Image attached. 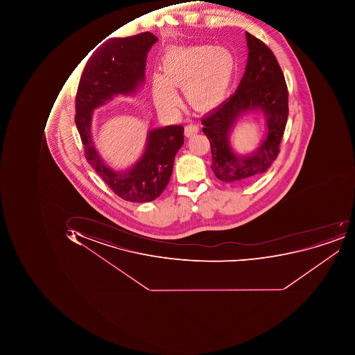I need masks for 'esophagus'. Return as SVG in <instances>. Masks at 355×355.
<instances>
[{"label": "esophagus", "instance_id": "1", "mask_svg": "<svg viewBox=\"0 0 355 355\" xmlns=\"http://www.w3.org/2000/svg\"><path fill=\"white\" fill-rule=\"evenodd\" d=\"M198 131H200V129L194 123H190V125H186V128H184V135L188 137H193V135L198 133Z\"/></svg>", "mask_w": 355, "mask_h": 355}]
</instances>
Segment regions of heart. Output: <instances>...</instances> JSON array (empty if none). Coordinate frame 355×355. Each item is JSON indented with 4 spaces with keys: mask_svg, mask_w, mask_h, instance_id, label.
Segmentation results:
<instances>
[{
    "mask_svg": "<svg viewBox=\"0 0 355 355\" xmlns=\"http://www.w3.org/2000/svg\"><path fill=\"white\" fill-rule=\"evenodd\" d=\"M160 76L153 79L157 107L173 109L179 98L175 87L195 107H214L227 93L234 70V55L224 48L195 46L169 50L161 58Z\"/></svg>",
    "mask_w": 355,
    "mask_h": 355,
    "instance_id": "obj_1",
    "label": "heart"
}]
</instances>
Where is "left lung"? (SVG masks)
Masks as SVG:
<instances>
[{"instance_id": "1", "label": "left lung", "mask_w": 355, "mask_h": 355, "mask_svg": "<svg viewBox=\"0 0 355 355\" xmlns=\"http://www.w3.org/2000/svg\"><path fill=\"white\" fill-rule=\"evenodd\" d=\"M248 58L236 93L202 119V132L210 141L211 168L216 178L234 186L256 180L277 158L288 114V87L283 70L267 44L246 32ZM260 108L268 121V135L260 148L250 156L232 153L229 132L244 111Z\"/></svg>"}]
</instances>
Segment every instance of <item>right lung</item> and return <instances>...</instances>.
Wrapping results in <instances>:
<instances>
[{"instance_id":"add662e5","label":"right lung","mask_w":355,"mask_h":355,"mask_svg":"<svg viewBox=\"0 0 355 355\" xmlns=\"http://www.w3.org/2000/svg\"><path fill=\"white\" fill-rule=\"evenodd\" d=\"M158 40L150 32L125 38H111L94 52L82 72L76 95V125L87 162L117 196L127 202L155 200L166 188L175 155L184 141L182 125L151 130L146 150L131 168L119 172L100 158L92 139L93 110L114 96L135 93L144 81L145 63Z\"/></svg>"}]
</instances>
